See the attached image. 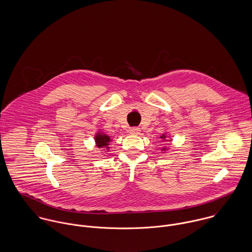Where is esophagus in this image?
<instances>
[{
  "label": "esophagus",
  "mask_w": 252,
  "mask_h": 252,
  "mask_svg": "<svg viewBox=\"0 0 252 252\" xmlns=\"http://www.w3.org/2000/svg\"><path fill=\"white\" fill-rule=\"evenodd\" d=\"M129 133L130 134H134V135H137L140 133V129L138 127H130L129 128Z\"/></svg>",
  "instance_id": "esophagus-1"
}]
</instances>
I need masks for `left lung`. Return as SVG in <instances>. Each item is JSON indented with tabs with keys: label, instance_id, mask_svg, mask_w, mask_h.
I'll return each mask as SVG.
<instances>
[{
	"label": "left lung",
	"instance_id": "obj_1",
	"mask_svg": "<svg viewBox=\"0 0 252 252\" xmlns=\"http://www.w3.org/2000/svg\"><path fill=\"white\" fill-rule=\"evenodd\" d=\"M160 138L161 139L163 140V141H171L172 139H167V136H166V134L165 133H162V135L160 136ZM168 148H166V147H164V148H162V151L163 152H165V151H167Z\"/></svg>",
	"mask_w": 252,
	"mask_h": 252
}]
</instances>
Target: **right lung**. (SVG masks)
Masks as SVG:
<instances>
[{
	"mask_svg": "<svg viewBox=\"0 0 252 252\" xmlns=\"http://www.w3.org/2000/svg\"><path fill=\"white\" fill-rule=\"evenodd\" d=\"M94 141H95V145L98 149H103L102 151L108 152V150L110 149L109 143L112 141V139L110 138V136H108L104 132L98 131L94 135Z\"/></svg>",
	"mask_w": 252,
	"mask_h": 252,
	"instance_id": "add662e5",
	"label": "right lung"
}]
</instances>
